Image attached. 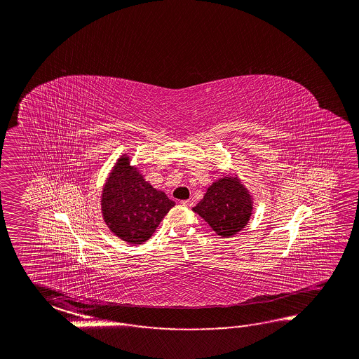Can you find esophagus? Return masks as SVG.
Wrapping results in <instances>:
<instances>
[{
    "instance_id": "esophagus-1",
    "label": "esophagus",
    "mask_w": 359,
    "mask_h": 359,
    "mask_svg": "<svg viewBox=\"0 0 359 359\" xmlns=\"http://www.w3.org/2000/svg\"><path fill=\"white\" fill-rule=\"evenodd\" d=\"M180 204L182 206H185V208H190V206L193 205V201L191 200H182Z\"/></svg>"
}]
</instances>
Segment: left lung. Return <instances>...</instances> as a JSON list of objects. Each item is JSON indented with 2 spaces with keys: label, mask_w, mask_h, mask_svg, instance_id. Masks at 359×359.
<instances>
[{
  "label": "left lung",
  "mask_w": 359,
  "mask_h": 359,
  "mask_svg": "<svg viewBox=\"0 0 359 359\" xmlns=\"http://www.w3.org/2000/svg\"><path fill=\"white\" fill-rule=\"evenodd\" d=\"M252 200L236 177H225L209 187L195 212L220 236H236L252 215Z\"/></svg>",
  "instance_id": "left-lung-1"
}]
</instances>
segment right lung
<instances>
[{
	"label": "right lung",
	"instance_id": "1",
	"mask_svg": "<svg viewBox=\"0 0 359 359\" xmlns=\"http://www.w3.org/2000/svg\"><path fill=\"white\" fill-rule=\"evenodd\" d=\"M129 158H120L102 191V215L116 236L139 245L153 236L163 217L175 203L158 191L134 166Z\"/></svg>",
	"mask_w": 359,
	"mask_h": 359
}]
</instances>
